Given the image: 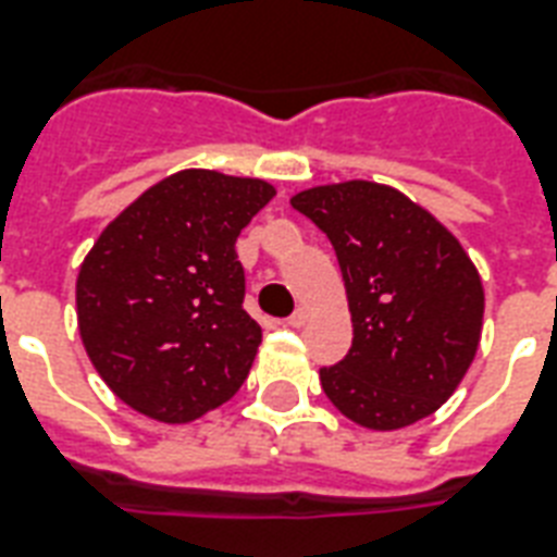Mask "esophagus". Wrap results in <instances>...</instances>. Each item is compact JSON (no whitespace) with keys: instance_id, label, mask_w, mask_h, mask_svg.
I'll list each match as a JSON object with an SVG mask.
<instances>
[{"instance_id":"obj_1","label":"esophagus","mask_w":557,"mask_h":557,"mask_svg":"<svg viewBox=\"0 0 557 557\" xmlns=\"http://www.w3.org/2000/svg\"><path fill=\"white\" fill-rule=\"evenodd\" d=\"M306 321H309V309H306V306H300V309H295V312H292V314H288V318H286L288 326H295V330H297V326H304Z\"/></svg>"}]
</instances>
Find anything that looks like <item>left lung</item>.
I'll return each instance as SVG.
<instances>
[{"label": "left lung", "mask_w": 557, "mask_h": 557, "mask_svg": "<svg viewBox=\"0 0 557 557\" xmlns=\"http://www.w3.org/2000/svg\"><path fill=\"white\" fill-rule=\"evenodd\" d=\"M292 208L330 236L352 314V347L321 370L326 398L370 431L440 410L483 330V283L457 236L375 182L312 187Z\"/></svg>", "instance_id": "left-lung-1"}]
</instances>
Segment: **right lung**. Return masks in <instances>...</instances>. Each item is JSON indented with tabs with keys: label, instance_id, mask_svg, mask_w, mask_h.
Returning a JSON list of instances; mask_svg holds the SVG:
<instances>
[{
	"label": "right lung",
	"instance_id": "obj_1",
	"mask_svg": "<svg viewBox=\"0 0 557 557\" xmlns=\"http://www.w3.org/2000/svg\"><path fill=\"white\" fill-rule=\"evenodd\" d=\"M271 196L262 178L182 170L91 245L77 274V326L100 379L133 410L185 424L243 387L262 330L243 309L234 245Z\"/></svg>",
	"mask_w": 557,
	"mask_h": 557
}]
</instances>
